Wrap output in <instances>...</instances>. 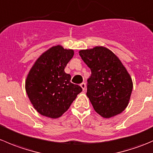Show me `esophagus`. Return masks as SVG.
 Listing matches in <instances>:
<instances>
[{"instance_id":"esophagus-1","label":"esophagus","mask_w":153,"mask_h":153,"mask_svg":"<svg viewBox=\"0 0 153 153\" xmlns=\"http://www.w3.org/2000/svg\"><path fill=\"white\" fill-rule=\"evenodd\" d=\"M81 87L83 89V91H84L85 90V89H86V84L85 83H82V84H81Z\"/></svg>"}]
</instances>
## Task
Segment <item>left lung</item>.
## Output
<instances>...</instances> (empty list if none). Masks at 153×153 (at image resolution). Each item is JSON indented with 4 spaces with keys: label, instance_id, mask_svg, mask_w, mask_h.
Instances as JSON below:
<instances>
[{
    "label": "left lung",
    "instance_id": "8db88e82",
    "mask_svg": "<svg viewBox=\"0 0 153 153\" xmlns=\"http://www.w3.org/2000/svg\"><path fill=\"white\" fill-rule=\"evenodd\" d=\"M79 55L92 72L86 95L95 112L105 118L121 113L129 104L133 84L119 58L101 46L80 50Z\"/></svg>",
    "mask_w": 153,
    "mask_h": 153
}]
</instances>
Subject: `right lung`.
<instances>
[{"instance_id":"1","label":"right lung","mask_w":153,"mask_h":153,"mask_svg":"<svg viewBox=\"0 0 153 153\" xmlns=\"http://www.w3.org/2000/svg\"><path fill=\"white\" fill-rule=\"evenodd\" d=\"M74 55L73 49L57 45L36 60L27 75L25 89L33 107L41 115L58 118L68 110L82 88L70 82L64 72Z\"/></svg>"}]
</instances>
